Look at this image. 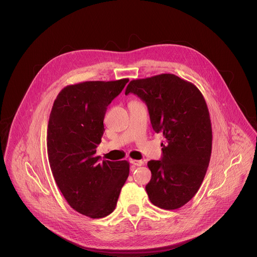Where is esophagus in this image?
I'll return each instance as SVG.
<instances>
[{
  "instance_id": "1",
  "label": "esophagus",
  "mask_w": 257,
  "mask_h": 257,
  "mask_svg": "<svg viewBox=\"0 0 257 257\" xmlns=\"http://www.w3.org/2000/svg\"><path fill=\"white\" fill-rule=\"evenodd\" d=\"M130 162L132 165H134L136 167H141L144 164L143 161H138V160H130Z\"/></svg>"
}]
</instances>
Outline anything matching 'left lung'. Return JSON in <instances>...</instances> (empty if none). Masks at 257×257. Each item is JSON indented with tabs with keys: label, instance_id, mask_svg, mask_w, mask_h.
<instances>
[{
	"label": "left lung",
	"instance_id": "obj_1",
	"mask_svg": "<svg viewBox=\"0 0 257 257\" xmlns=\"http://www.w3.org/2000/svg\"><path fill=\"white\" fill-rule=\"evenodd\" d=\"M143 100L155 133L162 134L163 157L147 166L150 202L165 210L188 203L202 185L212 151V126L205 98L194 84L174 74L132 80L125 94Z\"/></svg>",
	"mask_w": 257,
	"mask_h": 257
}]
</instances>
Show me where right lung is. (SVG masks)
<instances>
[{
    "mask_svg": "<svg viewBox=\"0 0 257 257\" xmlns=\"http://www.w3.org/2000/svg\"><path fill=\"white\" fill-rule=\"evenodd\" d=\"M128 79L67 85L53 103L47 127V154L54 180L68 204L90 218L112 213L128 174L126 161H100L108 105Z\"/></svg>",
    "mask_w": 257,
    "mask_h": 257,
    "instance_id": "obj_1",
    "label": "right lung"
}]
</instances>
